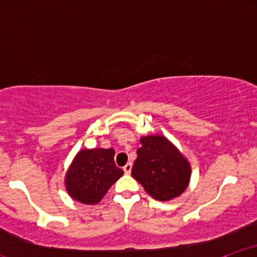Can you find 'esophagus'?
Masks as SVG:
<instances>
[{
  "mask_svg": "<svg viewBox=\"0 0 257 257\" xmlns=\"http://www.w3.org/2000/svg\"><path fill=\"white\" fill-rule=\"evenodd\" d=\"M132 163H126L125 167L123 168V170H124L125 174H131L132 173Z\"/></svg>",
  "mask_w": 257,
  "mask_h": 257,
  "instance_id": "obj_1",
  "label": "esophagus"
}]
</instances>
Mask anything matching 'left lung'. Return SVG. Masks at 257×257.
I'll return each instance as SVG.
<instances>
[{
    "label": "left lung",
    "instance_id": "1",
    "mask_svg": "<svg viewBox=\"0 0 257 257\" xmlns=\"http://www.w3.org/2000/svg\"><path fill=\"white\" fill-rule=\"evenodd\" d=\"M140 143L132 169L133 178L161 202L179 197L190 182L191 166L187 159L163 135H147Z\"/></svg>",
    "mask_w": 257,
    "mask_h": 257
}]
</instances>
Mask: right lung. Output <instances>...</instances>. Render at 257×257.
Returning <instances> with one entry per match:
<instances>
[{
	"mask_svg": "<svg viewBox=\"0 0 257 257\" xmlns=\"http://www.w3.org/2000/svg\"><path fill=\"white\" fill-rule=\"evenodd\" d=\"M113 149L81 150L65 175V186L72 199L83 204H96L108 188L123 175L114 164Z\"/></svg>",
	"mask_w": 257,
	"mask_h": 257,
	"instance_id": "add662e5",
	"label": "right lung"
}]
</instances>
